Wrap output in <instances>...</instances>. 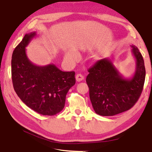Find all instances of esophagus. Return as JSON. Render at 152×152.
Returning a JSON list of instances; mask_svg holds the SVG:
<instances>
[{
  "instance_id": "esophagus-1",
  "label": "esophagus",
  "mask_w": 152,
  "mask_h": 152,
  "mask_svg": "<svg viewBox=\"0 0 152 152\" xmlns=\"http://www.w3.org/2000/svg\"><path fill=\"white\" fill-rule=\"evenodd\" d=\"M75 79H76V81H78V82H80L81 81L83 80L84 79V77L81 74H77L75 77Z\"/></svg>"
}]
</instances>
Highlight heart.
Here are the masks:
<instances>
[{
    "instance_id": "b5f03b06",
    "label": "heart",
    "mask_w": 152,
    "mask_h": 152,
    "mask_svg": "<svg viewBox=\"0 0 152 152\" xmlns=\"http://www.w3.org/2000/svg\"><path fill=\"white\" fill-rule=\"evenodd\" d=\"M64 58L67 61L70 62V63H73L78 59L79 55L77 53H66L64 55Z\"/></svg>"
}]
</instances>
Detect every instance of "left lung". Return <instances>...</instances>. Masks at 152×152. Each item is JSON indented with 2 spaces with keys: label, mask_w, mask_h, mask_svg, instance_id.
Here are the masks:
<instances>
[{
  "label": "left lung",
  "mask_w": 152,
  "mask_h": 152,
  "mask_svg": "<svg viewBox=\"0 0 152 152\" xmlns=\"http://www.w3.org/2000/svg\"><path fill=\"white\" fill-rule=\"evenodd\" d=\"M135 59V73L130 78L122 75L110 58L98 61L88 70L86 82L94 111L101 116H114L129 110L142 92L145 78L143 56L135 46H131Z\"/></svg>",
  "instance_id": "1"
}]
</instances>
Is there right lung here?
<instances>
[{"label":"right lung","mask_w":152,"mask_h":152,"mask_svg":"<svg viewBox=\"0 0 152 152\" xmlns=\"http://www.w3.org/2000/svg\"><path fill=\"white\" fill-rule=\"evenodd\" d=\"M36 32L25 35L11 60L15 91L29 108L42 115L53 116L64 107L66 94L75 84L74 71H62L55 64L38 66L29 61L26 48Z\"/></svg>","instance_id":"add662e5"}]
</instances>
